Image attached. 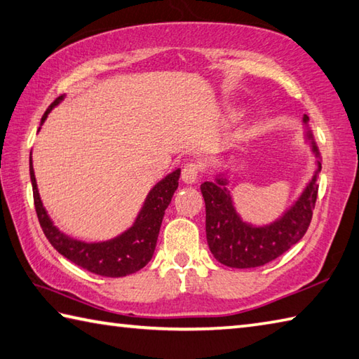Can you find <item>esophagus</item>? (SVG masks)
Returning a JSON list of instances; mask_svg holds the SVG:
<instances>
[{
	"instance_id": "esophagus-1",
	"label": "esophagus",
	"mask_w": 359,
	"mask_h": 359,
	"mask_svg": "<svg viewBox=\"0 0 359 359\" xmlns=\"http://www.w3.org/2000/svg\"><path fill=\"white\" fill-rule=\"evenodd\" d=\"M201 169L202 166L199 163H187L184 169H182V180H184L185 184H194L199 177Z\"/></svg>"
}]
</instances>
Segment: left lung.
Listing matches in <instances>:
<instances>
[{
    "instance_id": "8db88e82",
    "label": "left lung",
    "mask_w": 359,
    "mask_h": 359,
    "mask_svg": "<svg viewBox=\"0 0 359 359\" xmlns=\"http://www.w3.org/2000/svg\"><path fill=\"white\" fill-rule=\"evenodd\" d=\"M304 122H308L306 116ZM312 147L318 155L316 144ZM317 165V172H320V161ZM224 185L223 179L201 185L205 201L207 243L215 259L223 265L232 269L262 266L298 243L308 231L317 201V174L295 205L281 219L265 227H252L240 219Z\"/></svg>"
}]
</instances>
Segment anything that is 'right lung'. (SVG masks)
<instances>
[{
	"instance_id": "right-lung-1",
	"label": "right lung",
	"mask_w": 359,
	"mask_h": 359,
	"mask_svg": "<svg viewBox=\"0 0 359 359\" xmlns=\"http://www.w3.org/2000/svg\"><path fill=\"white\" fill-rule=\"evenodd\" d=\"M61 99L62 95L57 97L51 103L47 111L42 116L41 123L47 119L50 109L57 105V102ZM29 175L39 223H41L45 237L48 238L51 246L57 252L62 254L64 257H67L70 262L81 266L84 270L100 276L121 278L141 270L152 259L155 245H157L163 215H165V210L172 199V194L179 187L180 169H175L174 172L166 175L165 179L160 180L152 188L151 193L147 194V199L144 205H142V210L140 212L138 218H136L135 224L127 232H123L122 236L114 240L103 243L78 242V240L64 236L62 232H60V229H56V226H53L47 212H45L41 196H39L31 157Z\"/></svg>"
}]
</instances>
